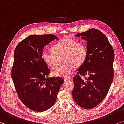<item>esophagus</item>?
Returning <instances> with one entry per match:
<instances>
[{
    "label": "esophagus",
    "instance_id": "1",
    "mask_svg": "<svg viewBox=\"0 0 124 124\" xmlns=\"http://www.w3.org/2000/svg\"><path fill=\"white\" fill-rule=\"evenodd\" d=\"M71 78L70 77H65L64 78V80H70Z\"/></svg>",
    "mask_w": 124,
    "mask_h": 124
}]
</instances>
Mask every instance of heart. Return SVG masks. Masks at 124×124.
I'll use <instances>...</instances> for the list:
<instances>
[{
	"instance_id": "heart-1",
	"label": "heart",
	"mask_w": 124,
	"mask_h": 124,
	"mask_svg": "<svg viewBox=\"0 0 124 124\" xmlns=\"http://www.w3.org/2000/svg\"><path fill=\"white\" fill-rule=\"evenodd\" d=\"M52 53L44 52L41 58L49 68L55 69L59 65L58 58L62 57L63 63L55 71L58 77L71 75L75 68L85 63L88 56V49L83 41L74 39H62L53 43L50 47Z\"/></svg>"
}]
</instances>
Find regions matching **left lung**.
Returning a JSON list of instances; mask_svg holds the SVG:
<instances>
[{
  "label": "left lung",
  "instance_id": "8db88e82",
  "mask_svg": "<svg viewBox=\"0 0 124 124\" xmlns=\"http://www.w3.org/2000/svg\"><path fill=\"white\" fill-rule=\"evenodd\" d=\"M76 36L87 41L88 56L72 78V97L78 105L88 109L99 104L108 93L113 79L115 53L107 37L98 29Z\"/></svg>",
  "mask_w": 124,
  "mask_h": 124
}]
</instances>
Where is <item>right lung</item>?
Returning <instances> with one entry per match:
<instances>
[{
	"label": "right lung",
	"instance_id": "right-lung-1",
	"mask_svg": "<svg viewBox=\"0 0 124 124\" xmlns=\"http://www.w3.org/2000/svg\"><path fill=\"white\" fill-rule=\"evenodd\" d=\"M58 37L54 34L29 36L14 51L11 77L20 100L34 111H45L55 103L62 78H48L50 70L41 58L46 45Z\"/></svg>",
	"mask_w": 124,
	"mask_h": 124
}]
</instances>
